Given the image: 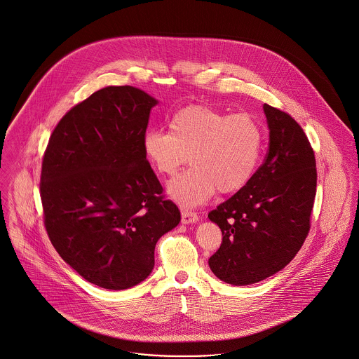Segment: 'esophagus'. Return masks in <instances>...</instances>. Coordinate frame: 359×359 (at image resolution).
I'll use <instances>...</instances> for the list:
<instances>
[{
	"label": "esophagus",
	"mask_w": 359,
	"mask_h": 359,
	"mask_svg": "<svg viewBox=\"0 0 359 359\" xmlns=\"http://www.w3.org/2000/svg\"><path fill=\"white\" fill-rule=\"evenodd\" d=\"M196 221H199V217H198L196 212H192V211H188V210L182 211V222L187 224V223H194Z\"/></svg>",
	"instance_id": "34e87169"
}]
</instances>
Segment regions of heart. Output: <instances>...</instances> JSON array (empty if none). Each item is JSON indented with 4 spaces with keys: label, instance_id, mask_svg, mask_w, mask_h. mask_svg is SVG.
<instances>
[{
    "label": "heart",
    "instance_id": "1",
    "mask_svg": "<svg viewBox=\"0 0 359 359\" xmlns=\"http://www.w3.org/2000/svg\"><path fill=\"white\" fill-rule=\"evenodd\" d=\"M264 129L249 113L227 114L210 106H188L173 114L170 130L148 129L142 149L154 171L172 177L189 160L194 167L175 179L168 194L183 207L202 205L215 192L231 194L256 173Z\"/></svg>",
    "mask_w": 359,
    "mask_h": 359
}]
</instances>
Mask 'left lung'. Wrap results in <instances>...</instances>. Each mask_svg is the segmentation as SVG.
I'll list each match as a JSON object with an SVG mask.
<instances>
[{"label":"left lung","instance_id":"1","mask_svg":"<svg viewBox=\"0 0 359 359\" xmlns=\"http://www.w3.org/2000/svg\"><path fill=\"white\" fill-rule=\"evenodd\" d=\"M269 148L252 180L208 212L222 231L208 258L212 273L231 285H250L287 266L307 238L316 195V161L302 126L264 104Z\"/></svg>","mask_w":359,"mask_h":359}]
</instances>
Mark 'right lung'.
<instances>
[{
    "label": "right lung",
    "instance_id": "add662e5",
    "mask_svg": "<svg viewBox=\"0 0 359 359\" xmlns=\"http://www.w3.org/2000/svg\"><path fill=\"white\" fill-rule=\"evenodd\" d=\"M154 104L132 86L98 90L59 121L43 156L50 241L74 271L104 290L144 281L157 241L180 222L142 149Z\"/></svg>",
    "mask_w": 359,
    "mask_h": 359
}]
</instances>
